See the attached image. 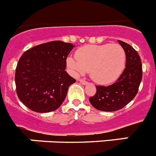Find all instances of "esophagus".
Listing matches in <instances>:
<instances>
[{
	"label": "esophagus",
	"instance_id": "esophagus-1",
	"mask_svg": "<svg viewBox=\"0 0 156 156\" xmlns=\"http://www.w3.org/2000/svg\"><path fill=\"white\" fill-rule=\"evenodd\" d=\"M80 83H82L83 85H86V84H87V82L86 80H80Z\"/></svg>",
	"mask_w": 156,
	"mask_h": 156
}]
</instances>
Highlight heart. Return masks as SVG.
Masks as SVG:
<instances>
[{
  "mask_svg": "<svg viewBox=\"0 0 156 156\" xmlns=\"http://www.w3.org/2000/svg\"><path fill=\"white\" fill-rule=\"evenodd\" d=\"M76 59L69 57L66 63L76 74L89 72L99 84H110L119 79L126 66V52L118 44H88L76 52Z\"/></svg>",
  "mask_w": 156,
  "mask_h": 156,
  "instance_id": "heart-1",
  "label": "heart"
}]
</instances>
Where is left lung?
<instances>
[{"instance_id": "1", "label": "left lung", "mask_w": 156, "mask_h": 156, "mask_svg": "<svg viewBox=\"0 0 156 156\" xmlns=\"http://www.w3.org/2000/svg\"><path fill=\"white\" fill-rule=\"evenodd\" d=\"M118 42L126 52V68L113 84L96 86V94L89 101L100 111H117L126 106L136 96L142 79V65L137 52L126 43Z\"/></svg>"}]
</instances>
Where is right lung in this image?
<instances>
[{
    "label": "right lung",
    "mask_w": 156,
    "mask_h": 156,
    "mask_svg": "<svg viewBox=\"0 0 156 156\" xmlns=\"http://www.w3.org/2000/svg\"><path fill=\"white\" fill-rule=\"evenodd\" d=\"M70 43L51 41L23 53L15 76L19 100L32 111L49 112L60 107L69 87L76 82L66 68V58L74 48Z\"/></svg>",
    "instance_id": "add662e5"
}]
</instances>
